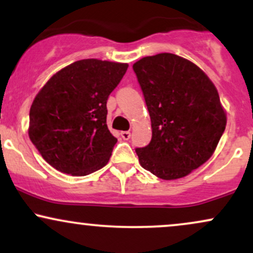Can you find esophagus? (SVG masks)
I'll return each mask as SVG.
<instances>
[{
	"instance_id": "34e87169",
	"label": "esophagus",
	"mask_w": 253,
	"mask_h": 253,
	"mask_svg": "<svg viewBox=\"0 0 253 253\" xmlns=\"http://www.w3.org/2000/svg\"><path fill=\"white\" fill-rule=\"evenodd\" d=\"M121 138H123L124 140H128V139L130 138L129 130H124V132H121Z\"/></svg>"
}]
</instances>
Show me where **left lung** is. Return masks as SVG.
<instances>
[{"mask_svg": "<svg viewBox=\"0 0 253 253\" xmlns=\"http://www.w3.org/2000/svg\"><path fill=\"white\" fill-rule=\"evenodd\" d=\"M152 126V139L135 149L139 163L162 179L189 175L211 158L226 127L217 90L199 66L172 53L133 64Z\"/></svg>", "mask_w": 253, "mask_h": 253, "instance_id": "1", "label": "left lung"}]
</instances>
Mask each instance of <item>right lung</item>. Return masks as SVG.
I'll use <instances>...</instances> for the list:
<instances>
[{
    "instance_id": "add662e5",
    "label": "right lung",
    "mask_w": 253,
    "mask_h": 253,
    "mask_svg": "<svg viewBox=\"0 0 253 253\" xmlns=\"http://www.w3.org/2000/svg\"><path fill=\"white\" fill-rule=\"evenodd\" d=\"M128 64L83 59L53 75L30 110L31 141L51 167L85 176L108 163L118 139L107 127V100Z\"/></svg>"
}]
</instances>
